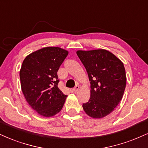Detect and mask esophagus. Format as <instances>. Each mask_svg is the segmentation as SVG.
<instances>
[{
    "label": "esophagus",
    "mask_w": 148,
    "mask_h": 148,
    "mask_svg": "<svg viewBox=\"0 0 148 148\" xmlns=\"http://www.w3.org/2000/svg\"><path fill=\"white\" fill-rule=\"evenodd\" d=\"M79 86L78 85H76L73 88V91L74 92H77V91L79 90Z\"/></svg>",
    "instance_id": "34e87169"
}]
</instances>
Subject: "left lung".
<instances>
[{
	"label": "left lung",
	"mask_w": 148,
	"mask_h": 148,
	"mask_svg": "<svg viewBox=\"0 0 148 148\" xmlns=\"http://www.w3.org/2000/svg\"><path fill=\"white\" fill-rule=\"evenodd\" d=\"M76 53L90 82V98L83 103L84 110L92 118L104 117L114 110L123 97L126 85L123 64L105 49Z\"/></svg>",
	"instance_id": "obj_1"
}]
</instances>
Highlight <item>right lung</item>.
Segmentation results:
<instances>
[{"label":"right lung","mask_w":148,"mask_h":148,"mask_svg":"<svg viewBox=\"0 0 148 148\" xmlns=\"http://www.w3.org/2000/svg\"><path fill=\"white\" fill-rule=\"evenodd\" d=\"M69 51L45 47L30 53L20 71L21 89L27 103L41 116L51 117L62 108L66 95L60 90L58 71Z\"/></svg>","instance_id":"right-lung-1"}]
</instances>
